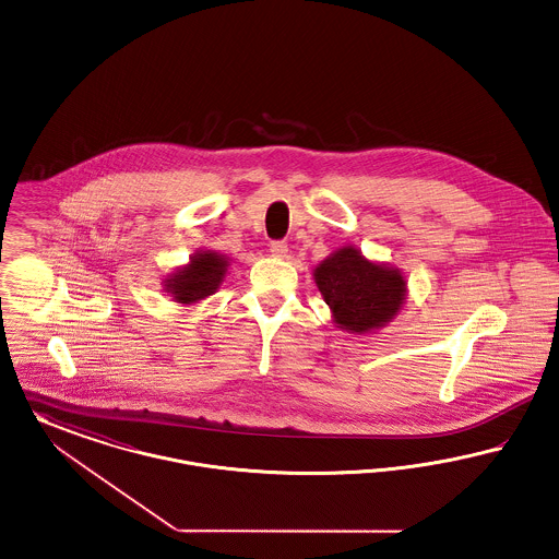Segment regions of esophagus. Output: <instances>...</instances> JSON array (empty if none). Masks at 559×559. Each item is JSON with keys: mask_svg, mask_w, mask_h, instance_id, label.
Here are the masks:
<instances>
[{"mask_svg": "<svg viewBox=\"0 0 559 559\" xmlns=\"http://www.w3.org/2000/svg\"><path fill=\"white\" fill-rule=\"evenodd\" d=\"M269 252L273 254V257H277V259H284L286 254H288V243L286 241H271L269 243Z\"/></svg>", "mask_w": 559, "mask_h": 559, "instance_id": "34e87169", "label": "esophagus"}]
</instances>
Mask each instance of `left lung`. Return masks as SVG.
<instances>
[{
	"label": "left lung",
	"mask_w": 559,
	"mask_h": 559,
	"mask_svg": "<svg viewBox=\"0 0 559 559\" xmlns=\"http://www.w3.org/2000/svg\"><path fill=\"white\" fill-rule=\"evenodd\" d=\"M316 284L338 328L357 334L393 320L406 294L400 271L366 261L352 246L341 248L316 269Z\"/></svg>",
	"instance_id": "obj_1"
}]
</instances>
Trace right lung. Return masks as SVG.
<instances>
[{"mask_svg": "<svg viewBox=\"0 0 559 559\" xmlns=\"http://www.w3.org/2000/svg\"><path fill=\"white\" fill-rule=\"evenodd\" d=\"M227 271V261L216 252H200L166 282V290L178 302H198L214 293Z\"/></svg>", "mask_w": 559, "mask_h": 559, "instance_id": "1", "label": "right lung"}]
</instances>
